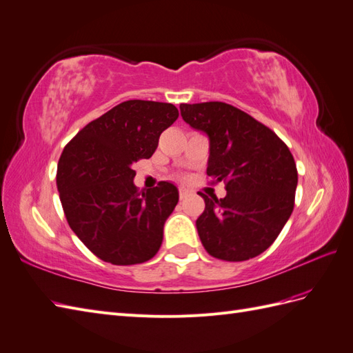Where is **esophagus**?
I'll return each mask as SVG.
<instances>
[{
    "label": "esophagus",
    "instance_id": "esophagus-1",
    "mask_svg": "<svg viewBox=\"0 0 353 353\" xmlns=\"http://www.w3.org/2000/svg\"><path fill=\"white\" fill-rule=\"evenodd\" d=\"M187 196H188V192H187V190L181 188V190H179V199H181V200H184Z\"/></svg>",
    "mask_w": 353,
    "mask_h": 353
}]
</instances>
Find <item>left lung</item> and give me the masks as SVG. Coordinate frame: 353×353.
Returning a JSON list of instances; mask_svg holds the SVG:
<instances>
[{
	"label": "left lung",
	"mask_w": 353,
	"mask_h": 353,
	"mask_svg": "<svg viewBox=\"0 0 353 353\" xmlns=\"http://www.w3.org/2000/svg\"><path fill=\"white\" fill-rule=\"evenodd\" d=\"M179 110L185 123L208 135L206 174L227 190L224 199L200 193V241L215 259H254L292 214L299 175L291 151L272 129L228 103H181Z\"/></svg>",
	"instance_id": "8db88e82"
}]
</instances>
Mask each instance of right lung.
I'll list each match as a JSON object with an SVG mask.
<instances>
[{
	"label": "right lung",
	"instance_id": "add662e5",
	"mask_svg": "<svg viewBox=\"0 0 353 353\" xmlns=\"http://www.w3.org/2000/svg\"><path fill=\"white\" fill-rule=\"evenodd\" d=\"M178 116L172 103L125 101L85 125L63 148L56 185L66 221L101 260L139 264L160 250L178 188L160 181L141 194L132 165L153 156L161 132Z\"/></svg>",
	"mask_w": 353,
	"mask_h": 353
}]
</instances>
